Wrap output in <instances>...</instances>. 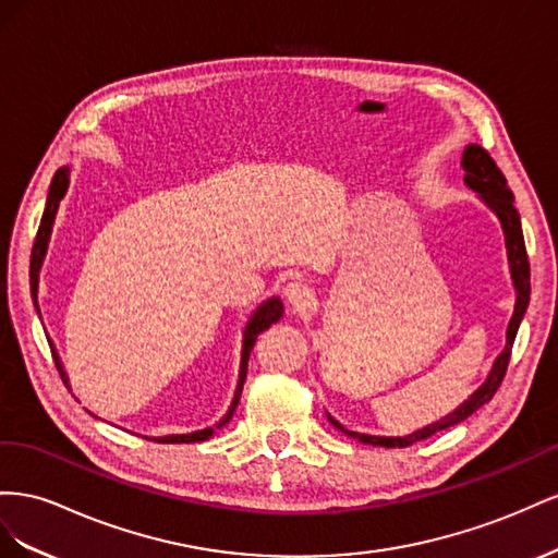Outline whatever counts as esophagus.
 <instances>
[{
  "instance_id": "1",
  "label": "esophagus",
  "mask_w": 558,
  "mask_h": 558,
  "mask_svg": "<svg viewBox=\"0 0 558 558\" xmlns=\"http://www.w3.org/2000/svg\"><path fill=\"white\" fill-rule=\"evenodd\" d=\"M284 301H288V306L292 308V311H306V308H311V304H313V290L308 288L306 282H301V280H294V282H290L288 288H284Z\"/></svg>"
}]
</instances>
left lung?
Masks as SVG:
<instances>
[{
  "mask_svg": "<svg viewBox=\"0 0 558 558\" xmlns=\"http://www.w3.org/2000/svg\"><path fill=\"white\" fill-rule=\"evenodd\" d=\"M463 170H465V184L472 191H476V194H480V198L488 205V208L496 213V217L500 219L502 233H505L509 274H512V282H514V290H517L514 313H512V320H509V325H507L505 350L496 357V362H493V369H490L488 378L468 397L463 404H460L456 411H451L449 416H444L437 423H429L423 429H416V433H411L407 437H376V435L353 433V429H345L339 421H333L327 413V418L333 427L341 429V433H345L348 437L360 439L362 444H374V447H386V449H404V447H411L413 441L433 437L435 433H441V429H447L451 425H458L460 421H465L468 416H472L476 409L484 407L486 402H490V397L496 395V390L500 388L502 378H505L519 325L523 320V313H526V308H529L531 264H529V254H526V243H523L521 217H519V210L514 208V196H512V191H509L505 174L500 172L496 161H493L488 151L482 149L480 145H470L463 151Z\"/></svg>",
  "mask_w": 558,
  "mask_h": 558,
  "instance_id": "1",
  "label": "left lung"
}]
</instances>
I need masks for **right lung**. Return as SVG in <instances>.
<instances>
[{"mask_svg":"<svg viewBox=\"0 0 558 558\" xmlns=\"http://www.w3.org/2000/svg\"><path fill=\"white\" fill-rule=\"evenodd\" d=\"M68 184H70V168H60L56 174H53V182L49 186V198H46V208H44V215H41V225H39V231H37V238H35V245H32V259H29V288H32V301H35L37 306V313H39V304H37V290H39V268L44 264V254H46V247H49V238H51V229H53V219H56V213H58V205L62 201V196H65L68 191ZM282 317V301L278 296L264 301V304L252 313V317L245 325V331H243V355H241V374H238V386H235V395H233V402L227 411V416L221 418L217 425L213 427H205V429H198V433H189V435H168V437H151L154 441H161V444H191V441H205L210 439L219 427H225L233 411L238 407V402H241V392H243V384H245V376H247V360H250V353L254 348V341H257L259 333L264 329H268L274 323H278ZM51 350H53V360H56V367L60 372V376H65V372H62V364H60V357L56 355V348L51 343ZM65 384H68V376H65ZM149 439V437H147Z\"/></svg>","mask_w":558,"mask_h":558,"instance_id":"add662e5","label":"right lung"}]
</instances>
